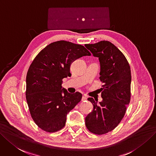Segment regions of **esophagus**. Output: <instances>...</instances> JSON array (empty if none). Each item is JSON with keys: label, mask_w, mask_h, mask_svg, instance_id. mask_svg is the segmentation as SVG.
I'll list each match as a JSON object with an SVG mask.
<instances>
[{"label": "esophagus", "mask_w": 156, "mask_h": 156, "mask_svg": "<svg viewBox=\"0 0 156 156\" xmlns=\"http://www.w3.org/2000/svg\"><path fill=\"white\" fill-rule=\"evenodd\" d=\"M87 100V98L86 96H83L82 98V101H86V100Z\"/></svg>", "instance_id": "obj_1"}]
</instances>
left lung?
Masks as SVG:
<instances>
[{"instance_id":"8db88e82","label":"left lung","mask_w":156,"mask_h":156,"mask_svg":"<svg viewBox=\"0 0 156 156\" xmlns=\"http://www.w3.org/2000/svg\"><path fill=\"white\" fill-rule=\"evenodd\" d=\"M100 63V79L103 83L102 101L87 99L93 110L85 118V125L92 133L101 135L114 130L122 120L130 100L131 72L127 60L113 44L103 40L85 45Z\"/></svg>"}]
</instances>
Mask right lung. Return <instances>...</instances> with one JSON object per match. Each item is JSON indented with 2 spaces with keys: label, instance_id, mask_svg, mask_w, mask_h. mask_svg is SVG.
<instances>
[{
  "label": "right lung",
  "instance_id": "obj_1",
  "mask_svg": "<svg viewBox=\"0 0 156 156\" xmlns=\"http://www.w3.org/2000/svg\"><path fill=\"white\" fill-rule=\"evenodd\" d=\"M90 55L84 46L60 40L46 46L34 58L27 73L26 97L39 128L55 132L64 127L67 114L81 101L82 94L68 93L62 87V80L71 75L73 62Z\"/></svg>",
  "mask_w": 156,
  "mask_h": 156
}]
</instances>
